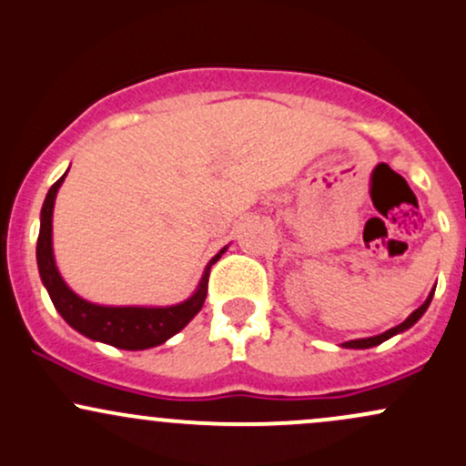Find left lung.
Segmentation results:
<instances>
[{"mask_svg":"<svg viewBox=\"0 0 466 466\" xmlns=\"http://www.w3.org/2000/svg\"><path fill=\"white\" fill-rule=\"evenodd\" d=\"M433 290H436V289H433ZM433 290L430 292V297H427V299L422 301V306H420V308H416V310L411 312V315L407 317L405 321L399 323V326L390 328V330H385L383 334H376V337L352 339V341H346V343H341V348H350V350H368V348L380 346V343H383V341H388V339L394 337V334H400V332L410 330V328L414 326V323L418 321V319H420L422 315H425V312H427V308H430V303H431V299H433Z\"/></svg>","mask_w":466,"mask_h":466,"instance_id":"1","label":"left lung"}]
</instances>
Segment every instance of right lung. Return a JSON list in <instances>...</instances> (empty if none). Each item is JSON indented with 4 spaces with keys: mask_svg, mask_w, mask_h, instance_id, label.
<instances>
[{
    "mask_svg": "<svg viewBox=\"0 0 466 466\" xmlns=\"http://www.w3.org/2000/svg\"><path fill=\"white\" fill-rule=\"evenodd\" d=\"M66 176L67 171L50 187L48 196H46L44 207H41L39 239H36L39 277L56 312L66 319L67 326L92 341L107 343V346L120 350H147L160 346L167 339L180 332L202 310V303L207 299L208 270L228 247H224L208 261L205 275L189 299L176 303V306H101V303L83 299L64 281L56 268L55 250H52V211H55L56 191Z\"/></svg>",
    "mask_w": 466,
    "mask_h": 466,
    "instance_id": "right-lung-1",
    "label": "right lung"
}]
</instances>
